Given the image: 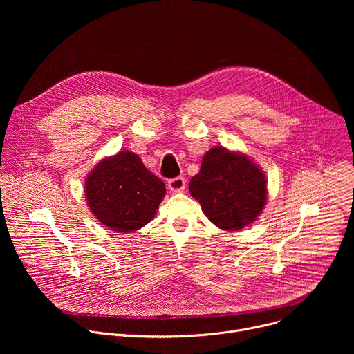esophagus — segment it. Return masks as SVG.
<instances>
[{
  "instance_id": "obj_1",
  "label": "esophagus",
  "mask_w": 354,
  "mask_h": 354,
  "mask_svg": "<svg viewBox=\"0 0 354 354\" xmlns=\"http://www.w3.org/2000/svg\"><path fill=\"white\" fill-rule=\"evenodd\" d=\"M185 186H186V180H185L183 176H176V178H172V179L168 180V187L174 193L183 192Z\"/></svg>"
}]
</instances>
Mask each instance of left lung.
I'll return each mask as SVG.
<instances>
[{
  "instance_id": "8db88e82",
  "label": "left lung",
  "mask_w": 354,
  "mask_h": 354,
  "mask_svg": "<svg viewBox=\"0 0 354 354\" xmlns=\"http://www.w3.org/2000/svg\"><path fill=\"white\" fill-rule=\"evenodd\" d=\"M189 190L206 217L221 230L235 231L255 221L266 198V178L249 157L214 147L205 154Z\"/></svg>"
}]
</instances>
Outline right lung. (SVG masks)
Masks as SVG:
<instances>
[{"label": "right lung", "mask_w": 354, "mask_h": 354, "mask_svg": "<svg viewBox=\"0 0 354 354\" xmlns=\"http://www.w3.org/2000/svg\"><path fill=\"white\" fill-rule=\"evenodd\" d=\"M165 192L164 182L130 151L102 160L85 180L92 214L109 230L124 234L154 218Z\"/></svg>", "instance_id": "obj_1"}]
</instances>
